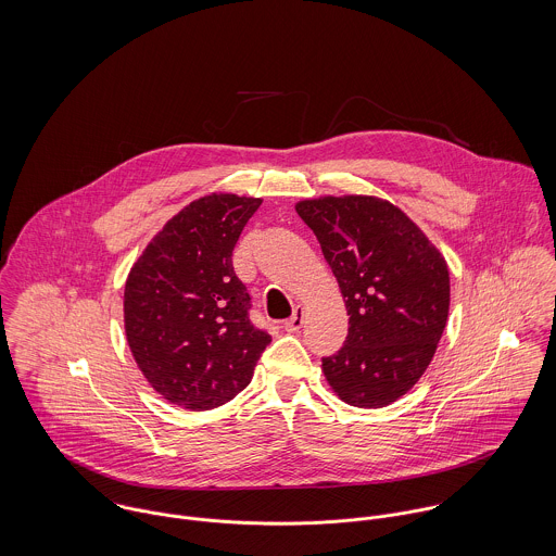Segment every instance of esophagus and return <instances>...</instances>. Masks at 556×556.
I'll use <instances>...</instances> for the list:
<instances>
[{
  "instance_id": "1",
  "label": "esophagus",
  "mask_w": 556,
  "mask_h": 556,
  "mask_svg": "<svg viewBox=\"0 0 556 556\" xmlns=\"http://www.w3.org/2000/svg\"><path fill=\"white\" fill-rule=\"evenodd\" d=\"M302 323H304V308H302V306H295V308H293V315L282 323V327H285L287 331H298V329L302 327Z\"/></svg>"
}]
</instances>
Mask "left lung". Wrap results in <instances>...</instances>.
Returning a JSON list of instances; mask_svg holds the SVG:
<instances>
[{
	"label": "left lung",
	"instance_id": "left-lung-1",
	"mask_svg": "<svg viewBox=\"0 0 556 556\" xmlns=\"http://www.w3.org/2000/svg\"><path fill=\"white\" fill-rule=\"evenodd\" d=\"M295 210L317 236L349 315L342 349L323 357L325 379L351 406H388L434 357L450 313L447 263L390 201L320 197Z\"/></svg>",
	"mask_w": 556,
	"mask_h": 556
}]
</instances>
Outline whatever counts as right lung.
<instances>
[{"mask_svg": "<svg viewBox=\"0 0 556 556\" xmlns=\"http://www.w3.org/2000/svg\"><path fill=\"white\" fill-rule=\"evenodd\" d=\"M261 199L214 192L175 214L132 265L124 289L128 346L170 404L207 410L238 396L271 342L248 317L233 248Z\"/></svg>", "mask_w": 556, "mask_h": 556, "instance_id": "1", "label": "right lung"}]
</instances>
